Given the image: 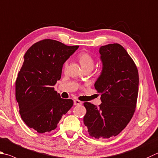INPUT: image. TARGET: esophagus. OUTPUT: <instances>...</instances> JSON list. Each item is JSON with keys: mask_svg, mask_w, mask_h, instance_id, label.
I'll return each mask as SVG.
<instances>
[{"mask_svg": "<svg viewBox=\"0 0 158 158\" xmlns=\"http://www.w3.org/2000/svg\"><path fill=\"white\" fill-rule=\"evenodd\" d=\"M74 104L75 105V106L81 105V101H79V100L75 99V100H74Z\"/></svg>", "mask_w": 158, "mask_h": 158, "instance_id": "1", "label": "esophagus"}]
</instances>
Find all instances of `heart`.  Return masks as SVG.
<instances>
[{
  "label": "heart",
  "mask_w": 158,
  "mask_h": 158,
  "mask_svg": "<svg viewBox=\"0 0 158 158\" xmlns=\"http://www.w3.org/2000/svg\"><path fill=\"white\" fill-rule=\"evenodd\" d=\"M77 59H78L81 68L84 70L87 69L92 70L93 68L94 65V59L90 54L86 52H80L78 55H77ZM67 64V62H65L64 64L65 68H66Z\"/></svg>",
  "instance_id": "b5f03b06"
}]
</instances>
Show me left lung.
I'll use <instances>...</instances> for the list:
<instances>
[{
    "mask_svg": "<svg viewBox=\"0 0 158 158\" xmlns=\"http://www.w3.org/2000/svg\"><path fill=\"white\" fill-rule=\"evenodd\" d=\"M103 68L94 87L101 94L97 107L84 103L86 113L84 122L89 135L108 139L120 133L131 121L137 104L139 74L135 64L118 44L99 48Z\"/></svg>",
    "mask_w": 158,
    "mask_h": 158,
    "instance_id": "obj_1",
    "label": "left lung"
}]
</instances>
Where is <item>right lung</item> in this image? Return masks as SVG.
<instances>
[{
  "mask_svg": "<svg viewBox=\"0 0 158 158\" xmlns=\"http://www.w3.org/2000/svg\"><path fill=\"white\" fill-rule=\"evenodd\" d=\"M78 48L44 39L25 54L15 83L16 99L23 121L39 133L54 130L73 106V100L62 99L53 86L61 79L63 65Z\"/></svg>",
  "mask_w": 158,
  "mask_h": 158,
  "instance_id": "1",
  "label": "right lung"
}]
</instances>
